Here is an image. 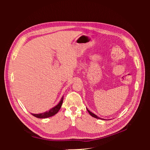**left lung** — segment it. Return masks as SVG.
Listing matches in <instances>:
<instances>
[{
    "mask_svg": "<svg viewBox=\"0 0 150 150\" xmlns=\"http://www.w3.org/2000/svg\"><path fill=\"white\" fill-rule=\"evenodd\" d=\"M86 109H87V108H86ZM87 111H88V112H89V113H90V115L91 116H92V117H94V118H96V119H100V117H98L97 115H95L94 113H91V111H90V110H88L87 109ZM103 120H104L103 119Z\"/></svg>",
    "mask_w": 150,
    "mask_h": 150,
    "instance_id": "1",
    "label": "left lung"
}]
</instances>
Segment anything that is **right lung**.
Listing matches in <instances>:
<instances>
[{
	"label": "right lung",
	"instance_id": "1",
	"mask_svg": "<svg viewBox=\"0 0 150 150\" xmlns=\"http://www.w3.org/2000/svg\"><path fill=\"white\" fill-rule=\"evenodd\" d=\"M63 98H64V96L61 98V99H60L59 104L56 105L55 106L52 108V109H50L49 111H45V112L42 113H39V114L31 113V115H33L34 117H35L37 118H39V119H46V118H48V117L55 115V114H57L59 112V110L60 109V108H61L62 102H63Z\"/></svg>",
	"mask_w": 150,
	"mask_h": 150
}]
</instances>
